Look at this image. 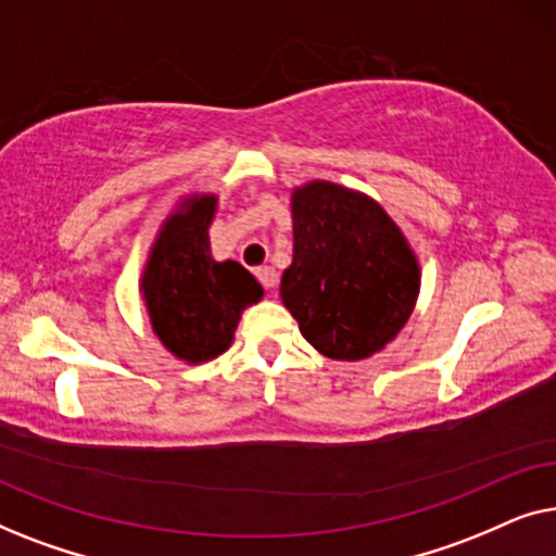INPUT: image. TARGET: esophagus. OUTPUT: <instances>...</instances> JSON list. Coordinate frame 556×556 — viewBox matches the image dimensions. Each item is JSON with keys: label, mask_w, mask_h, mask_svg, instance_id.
Returning <instances> with one entry per match:
<instances>
[{"label": "esophagus", "mask_w": 556, "mask_h": 556, "mask_svg": "<svg viewBox=\"0 0 556 556\" xmlns=\"http://www.w3.org/2000/svg\"><path fill=\"white\" fill-rule=\"evenodd\" d=\"M255 273H257V280H261V283L268 288V291H273V288H276V283H278V273L276 270L265 265V268H257Z\"/></svg>", "instance_id": "34e87169"}]
</instances>
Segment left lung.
Segmentation results:
<instances>
[{
	"instance_id": "1",
	"label": "left lung",
	"mask_w": 556,
	"mask_h": 556,
	"mask_svg": "<svg viewBox=\"0 0 556 556\" xmlns=\"http://www.w3.org/2000/svg\"><path fill=\"white\" fill-rule=\"evenodd\" d=\"M293 261L280 299L326 359L382 352L413 316L420 263L382 204L329 179L293 187Z\"/></svg>"
}]
</instances>
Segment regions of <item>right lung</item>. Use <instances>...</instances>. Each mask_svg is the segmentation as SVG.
<instances>
[{
  "label": "right lung",
  "mask_w": 556,
  "mask_h": 556,
  "mask_svg": "<svg viewBox=\"0 0 556 556\" xmlns=\"http://www.w3.org/2000/svg\"><path fill=\"white\" fill-rule=\"evenodd\" d=\"M217 204L212 192L181 197L159 225L139 278L151 331L185 364L227 352L242 311L263 299V286L238 261L212 257Z\"/></svg>",
  "instance_id": "1"
}]
</instances>
